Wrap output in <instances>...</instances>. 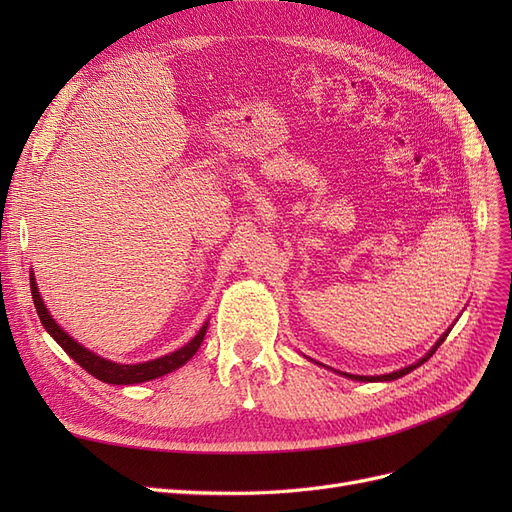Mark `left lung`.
I'll use <instances>...</instances> for the list:
<instances>
[{"label":"left lung","instance_id":"8db88e82","mask_svg":"<svg viewBox=\"0 0 512 512\" xmlns=\"http://www.w3.org/2000/svg\"><path fill=\"white\" fill-rule=\"evenodd\" d=\"M446 335H448V331L438 339V344L436 346H433L425 356H423V359L421 361H418V363H414V365H410V367H404V369H399V371H393V374H386V376H350V374H346L348 378H352V380H363V382H376V380H395V378H401V376H406V374H410V371L412 369H416L418 365H423L427 359H429V356L433 354V352H436L438 348H440V344L444 342V339H446Z\"/></svg>","mask_w":512,"mask_h":512}]
</instances>
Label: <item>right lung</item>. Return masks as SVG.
Returning <instances> with one entry per match:
<instances>
[{
    "mask_svg": "<svg viewBox=\"0 0 512 512\" xmlns=\"http://www.w3.org/2000/svg\"><path fill=\"white\" fill-rule=\"evenodd\" d=\"M32 299H34V305H36V312L40 316V322L44 324V329L51 333L55 342L61 348H64L85 371H89L91 376H96L98 380L108 382V384H138V382H147V380H153V378H160L164 374H170V371L181 367L183 363H188L192 359L196 350L200 348V344H203V337L207 333V324H205V327L196 333L192 342H188L183 348H179L175 352L160 356V359L147 361V363L121 365V363L106 361V359H102V356L89 352L81 344H76L64 329L57 327V322L51 318L49 309L44 307V303L40 299L38 286L34 282V275H32Z\"/></svg>",
    "mask_w": 512,
    "mask_h": 512,
    "instance_id": "obj_1",
    "label": "right lung"
}]
</instances>
